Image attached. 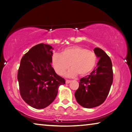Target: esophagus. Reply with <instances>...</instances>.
Instances as JSON below:
<instances>
[{
    "instance_id": "obj_1",
    "label": "esophagus",
    "mask_w": 132,
    "mask_h": 132,
    "mask_svg": "<svg viewBox=\"0 0 132 132\" xmlns=\"http://www.w3.org/2000/svg\"><path fill=\"white\" fill-rule=\"evenodd\" d=\"M71 81L67 80L65 81V82H66V84H69V83H70V82H71Z\"/></svg>"
}]
</instances>
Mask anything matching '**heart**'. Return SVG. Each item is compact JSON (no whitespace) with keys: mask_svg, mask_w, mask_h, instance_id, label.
<instances>
[{"mask_svg":"<svg viewBox=\"0 0 132 132\" xmlns=\"http://www.w3.org/2000/svg\"><path fill=\"white\" fill-rule=\"evenodd\" d=\"M97 62L96 55L91 51L80 46H72L65 48L60 54L52 56V64L55 72L63 76L67 73L68 77H75L79 74L84 76L90 73L94 68Z\"/></svg>","mask_w":132,"mask_h":132,"instance_id":"obj_1","label":"heart"}]
</instances>
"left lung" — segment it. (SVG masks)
I'll use <instances>...</instances> for the list:
<instances>
[{
	"label": "left lung",
	"mask_w": 132,
	"mask_h": 132,
	"mask_svg": "<svg viewBox=\"0 0 132 132\" xmlns=\"http://www.w3.org/2000/svg\"><path fill=\"white\" fill-rule=\"evenodd\" d=\"M99 58L97 67L88 76L80 79L75 93L77 101L85 108L100 106L106 100L113 83L111 61L106 52L99 48L94 49Z\"/></svg>",
	"instance_id": "left-lung-1"
}]
</instances>
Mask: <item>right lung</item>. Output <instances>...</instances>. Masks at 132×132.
<instances>
[{
  "mask_svg": "<svg viewBox=\"0 0 132 132\" xmlns=\"http://www.w3.org/2000/svg\"><path fill=\"white\" fill-rule=\"evenodd\" d=\"M53 50L48 44H38L21 61L18 72L20 94L28 104L36 109L51 104L59 87L65 83L51 66Z\"/></svg>",
  "mask_w": 132,
  "mask_h": 132,
  "instance_id": "1",
  "label": "right lung"
}]
</instances>
